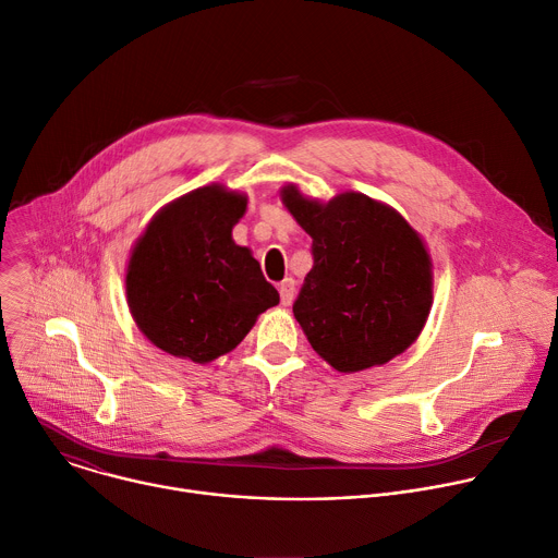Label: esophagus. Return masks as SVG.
<instances>
[{"mask_svg": "<svg viewBox=\"0 0 558 558\" xmlns=\"http://www.w3.org/2000/svg\"><path fill=\"white\" fill-rule=\"evenodd\" d=\"M294 292H296V283H294L292 277L283 279V281L279 283V294H281V303H283V305H290V303H292Z\"/></svg>", "mask_w": 558, "mask_h": 558, "instance_id": "esophagus-1", "label": "esophagus"}]
</instances>
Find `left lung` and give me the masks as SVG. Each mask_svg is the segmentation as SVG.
<instances>
[{
  "label": "left lung",
  "instance_id": "8db88e82",
  "mask_svg": "<svg viewBox=\"0 0 558 558\" xmlns=\"http://www.w3.org/2000/svg\"><path fill=\"white\" fill-rule=\"evenodd\" d=\"M313 236V270L292 313L311 345L339 373L388 363L421 332L432 303V270L421 236L392 208L361 193L330 204L281 191Z\"/></svg>",
  "mask_w": 558,
  "mask_h": 558
}]
</instances>
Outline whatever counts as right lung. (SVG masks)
<instances>
[{
  "instance_id": "right-lung-1",
  "label": "right lung",
  "mask_w": 558,
  "mask_h": 558,
  "mask_svg": "<svg viewBox=\"0 0 558 558\" xmlns=\"http://www.w3.org/2000/svg\"><path fill=\"white\" fill-rule=\"evenodd\" d=\"M245 197L204 185L168 204L137 241L126 292L140 330L161 350L208 363L279 303L259 262L232 241Z\"/></svg>"
}]
</instances>
